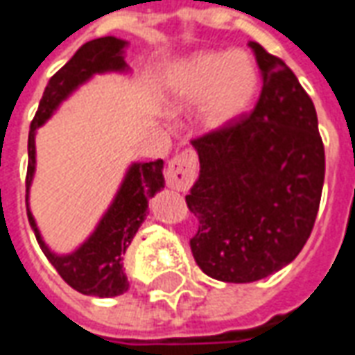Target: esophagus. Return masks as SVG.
Here are the masks:
<instances>
[{
  "instance_id": "1",
  "label": "esophagus",
  "mask_w": 355,
  "mask_h": 355,
  "mask_svg": "<svg viewBox=\"0 0 355 355\" xmlns=\"http://www.w3.org/2000/svg\"><path fill=\"white\" fill-rule=\"evenodd\" d=\"M196 167H198V157L194 152L186 150V152L178 153L177 157H173L165 173L167 184L173 190L178 192H186L196 178Z\"/></svg>"
}]
</instances>
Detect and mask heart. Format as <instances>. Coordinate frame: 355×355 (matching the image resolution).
<instances>
[{
	"label": "heart",
	"mask_w": 355,
	"mask_h": 355,
	"mask_svg": "<svg viewBox=\"0 0 355 355\" xmlns=\"http://www.w3.org/2000/svg\"><path fill=\"white\" fill-rule=\"evenodd\" d=\"M259 88V71L244 51H200L180 61L167 80L175 111L198 105V121L220 130L246 113Z\"/></svg>",
	"instance_id": "1"
}]
</instances>
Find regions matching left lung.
<instances>
[{
  "label": "left lung",
  "instance_id": "8db88e82",
  "mask_svg": "<svg viewBox=\"0 0 355 355\" xmlns=\"http://www.w3.org/2000/svg\"><path fill=\"white\" fill-rule=\"evenodd\" d=\"M263 86L254 111L192 140L200 177L186 196L200 227L190 248L207 277L254 282L288 265L315 225L324 148L315 105L296 74L248 44Z\"/></svg>",
  "mask_w": 355,
  "mask_h": 355
}]
</instances>
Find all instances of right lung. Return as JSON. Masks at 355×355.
Returning <instances> with one entry per match:
<instances>
[{
    "instance_id": "1",
    "label": "right lung",
    "mask_w": 355,
    "mask_h": 355,
    "mask_svg": "<svg viewBox=\"0 0 355 355\" xmlns=\"http://www.w3.org/2000/svg\"><path fill=\"white\" fill-rule=\"evenodd\" d=\"M125 48V40H119L115 36L86 42L71 57V61L49 78L28 132V171H26L28 223L36 234L42 252L61 275V279L80 294L100 296V298H113L128 290V281L123 269V255L126 254V248L132 242V238L146 219L148 200L165 186L163 159L132 163L128 167L113 203L109 205V209L101 217L88 240L80 248H76L73 254L57 255L46 246L28 207V192L36 171V144H34L36 130L53 115V111L61 105V101H65L80 84L90 80L94 74L128 71Z\"/></svg>"
}]
</instances>
